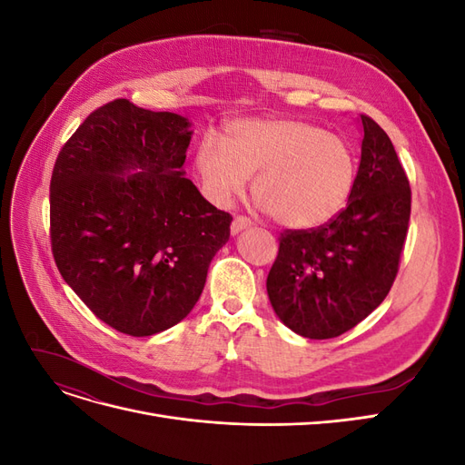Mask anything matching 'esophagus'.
<instances>
[{
  "label": "esophagus",
  "instance_id": "esophagus-1",
  "mask_svg": "<svg viewBox=\"0 0 465 465\" xmlns=\"http://www.w3.org/2000/svg\"><path fill=\"white\" fill-rule=\"evenodd\" d=\"M250 227V219L248 217H234L232 219V223H231V232H232V236L234 234H238L241 231H244V229H248Z\"/></svg>",
  "mask_w": 465,
  "mask_h": 465
}]
</instances>
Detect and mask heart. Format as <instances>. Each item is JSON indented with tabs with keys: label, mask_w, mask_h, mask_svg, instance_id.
<instances>
[{
	"label": "heart",
	"mask_w": 465,
	"mask_h": 465,
	"mask_svg": "<svg viewBox=\"0 0 465 465\" xmlns=\"http://www.w3.org/2000/svg\"><path fill=\"white\" fill-rule=\"evenodd\" d=\"M205 193L229 205L254 178V195L283 227L306 231L345 207L357 180L355 151L343 137L302 120H238L224 143L205 135L195 153Z\"/></svg>",
	"instance_id": "obj_1"
}]
</instances>
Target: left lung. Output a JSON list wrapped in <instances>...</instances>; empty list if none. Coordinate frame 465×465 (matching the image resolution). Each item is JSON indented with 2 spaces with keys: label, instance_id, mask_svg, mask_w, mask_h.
<instances>
[{
  "label": "left lung",
  "instance_id": "8db88e82",
  "mask_svg": "<svg viewBox=\"0 0 465 465\" xmlns=\"http://www.w3.org/2000/svg\"><path fill=\"white\" fill-rule=\"evenodd\" d=\"M361 164L347 205L311 231H285L267 275L279 320L330 340L367 318L390 292L410 227L411 188L390 137L361 116Z\"/></svg>",
  "mask_w": 465,
  "mask_h": 465
}]
</instances>
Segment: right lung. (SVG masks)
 Returning <instances> with one entry per match:
<instances>
[{"mask_svg":"<svg viewBox=\"0 0 465 465\" xmlns=\"http://www.w3.org/2000/svg\"><path fill=\"white\" fill-rule=\"evenodd\" d=\"M188 118L116 98L55 159L50 241L65 283L110 328L145 337L184 320L232 217L184 178Z\"/></svg>","mask_w":465,"mask_h":465,"instance_id":"add662e5","label":"right lung"}]
</instances>
